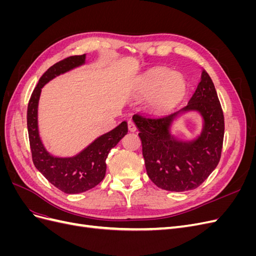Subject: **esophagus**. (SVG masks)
<instances>
[{
	"instance_id": "obj_1",
	"label": "esophagus",
	"mask_w": 256,
	"mask_h": 256,
	"mask_svg": "<svg viewBox=\"0 0 256 256\" xmlns=\"http://www.w3.org/2000/svg\"><path fill=\"white\" fill-rule=\"evenodd\" d=\"M128 129H129V131H131V132H134V131L136 130V124L132 122V120H128Z\"/></svg>"
}]
</instances>
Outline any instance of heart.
Masks as SVG:
<instances>
[{"instance_id":"obj_1","label":"heart","mask_w":256,"mask_h":256,"mask_svg":"<svg viewBox=\"0 0 256 256\" xmlns=\"http://www.w3.org/2000/svg\"><path fill=\"white\" fill-rule=\"evenodd\" d=\"M188 84L180 74L166 68H154L145 72L134 83L138 95L150 96V110L164 113L180 104L187 92Z\"/></svg>"}]
</instances>
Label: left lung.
Wrapping results in <instances>:
<instances>
[{
    "label": "left lung",
    "mask_w": 256,
    "mask_h": 256,
    "mask_svg": "<svg viewBox=\"0 0 256 256\" xmlns=\"http://www.w3.org/2000/svg\"><path fill=\"white\" fill-rule=\"evenodd\" d=\"M198 112L202 129L194 139L182 140L172 127L182 114ZM147 175L159 188L182 192L198 188L218 166L224 136V118L209 74L202 70L200 81L188 104L162 116L134 114Z\"/></svg>",
    "instance_id": "left-lung-1"
}]
</instances>
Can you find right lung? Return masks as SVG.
<instances>
[{"label":"right lung","instance_id":"obj_1","mask_svg":"<svg viewBox=\"0 0 256 256\" xmlns=\"http://www.w3.org/2000/svg\"><path fill=\"white\" fill-rule=\"evenodd\" d=\"M86 62V54L69 56L51 66L38 81L28 106V131L34 166L54 187L68 194H76L94 188L102 182L106 170V160L113 147L128 132L127 122L96 138L74 156H53L46 148L38 130V104L42 88L56 76L80 67Z\"/></svg>","mask_w":256,"mask_h":256}]
</instances>
